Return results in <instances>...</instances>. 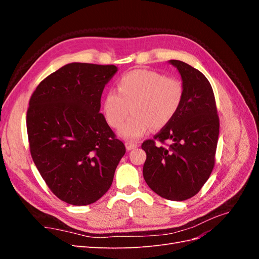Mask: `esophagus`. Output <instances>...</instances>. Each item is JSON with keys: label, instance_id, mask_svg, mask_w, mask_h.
I'll return each mask as SVG.
<instances>
[{"label": "esophagus", "instance_id": "obj_1", "mask_svg": "<svg viewBox=\"0 0 259 259\" xmlns=\"http://www.w3.org/2000/svg\"><path fill=\"white\" fill-rule=\"evenodd\" d=\"M125 146H126L127 150H133V149H135V148L138 147L137 143H134V142H126V143H125Z\"/></svg>", "mask_w": 259, "mask_h": 259}]
</instances>
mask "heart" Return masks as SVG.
<instances>
[{
  "label": "heart",
  "mask_w": 259,
  "mask_h": 259,
  "mask_svg": "<svg viewBox=\"0 0 259 259\" xmlns=\"http://www.w3.org/2000/svg\"><path fill=\"white\" fill-rule=\"evenodd\" d=\"M116 91H109L103 100V112L111 127L120 128V135L136 139L152 126L162 128L174 119L184 100L183 82L153 70L137 69L125 73L117 81Z\"/></svg>",
  "instance_id": "obj_1"
}]
</instances>
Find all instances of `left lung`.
I'll return each instance as SVG.
<instances>
[{
  "mask_svg": "<svg viewBox=\"0 0 259 259\" xmlns=\"http://www.w3.org/2000/svg\"><path fill=\"white\" fill-rule=\"evenodd\" d=\"M169 62L182 75L184 100L174 119L153 139L143 143L147 154L143 174L147 185L160 197L185 201L201 190L213 171L219 117L214 92L205 75L184 61ZM156 141L167 147L156 145Z\"/></svg>",
  "mask_w": 259,
  "mask_h": 259,
  "instance_id": "obj_1",
  "label": "left lung"
}]
</instances>
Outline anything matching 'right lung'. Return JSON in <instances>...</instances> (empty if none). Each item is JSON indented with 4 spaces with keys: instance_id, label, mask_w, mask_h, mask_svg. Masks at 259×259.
Returning a JSON list of instances; mask_svg holds the SVG:
<instances>
[{
    "instance_id": "obj_1",
    "label": "right lung",
    "mask_w": 259,
    "mask_h": 259,
    "mask_svg": "<svg viewBox=\"0 0 259 259\" xmlns=\"http://www.w3.org/2000/svg\"><path fill=\"white\" fill-rule=\"evenodd\" d=\"M115 72L113 65L72 62L46 76L30 98L31 156L51 191L68 204L89 205L103 197L125 154L99 112Z\"/></svg>"
}]
</instances>
